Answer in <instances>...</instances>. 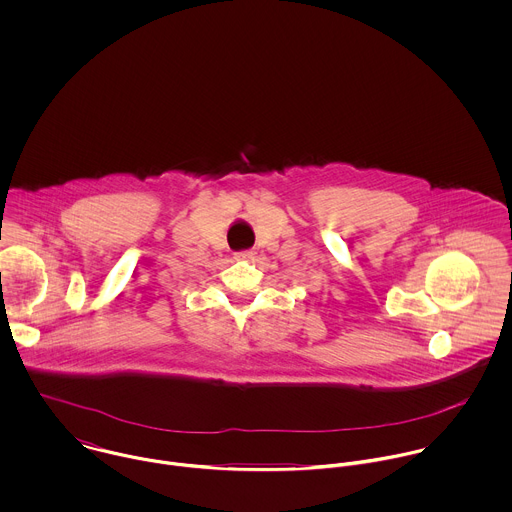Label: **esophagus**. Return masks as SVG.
<instances>
[{
  "label": "esophagus",
  "mask_w": 512,
  "mask_h": 512,
  "mask_svg": "<svg viewBox=\"0 0 512 512\" xmlns=\"http://www.w3.org/2000/svg\"><path fill=\"white\" fill-rule=\"evenodd\" d=\"M236 258L238 260H250V258H254V252L252 250H242V252H236Z\"/></svg>",
  "instance_id": "esophagus-1"
}]
</instances>
